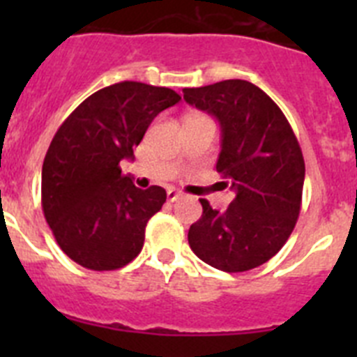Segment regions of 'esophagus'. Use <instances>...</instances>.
Wrapping results in <instances>:
<instances>
[{
  "mask_svg": "<svg viewBox=\"0 0 357 357\" xmlns=\"http://www.w3.org/2000/svg\"><path fill=\"white\" fill-rule=\"evenodd\" d=\"M168 202H175L176 198L181 197V193H178V191H175V189H168Z\"/></svg>",
  "mask_w": 357,
  "mask_h": 357,
  "instance_id": "1",
  "label": "esophagus"
}]
</instances>
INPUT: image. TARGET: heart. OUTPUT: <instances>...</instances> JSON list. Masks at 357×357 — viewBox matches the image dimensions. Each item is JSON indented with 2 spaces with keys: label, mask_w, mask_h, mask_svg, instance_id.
<instances>
[{
  "label": "heart",
  "mask_w": 357,
  "mask_h": 357,
  "mask_svg": "<svg viewBox=\"0 0 357 357\" xmlns=\"http://www.w3.org/2000/svg\"><path fill=\"white\" fill-rule=\"evenodd\" d=\"M198 121H211V119L204 114H198V112H191V114H188L184 118V125H188V123H198Z\"/></svg>",
  "instance_id": "obj_1"
}]
</instances>
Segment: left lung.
<instances>
[{"mask_svg":"<svg viewBox=\"0 0 357 357\" xmlns=\"http://www.w3.org/2000/svg\"><path fill=\"white\" fill-rule=\"evenodd\" d=\"M184 100L220 121L216 172L234 193L227 211L202 198L189 247L204 263L238 273L270 261L291 236L302 206L305 164L282 110L257 85L223 80L189 87Z\"/></svg>","mask_w":357,"mask_h":357,"instance_id":"1","label":"left lung"}]
</instances>
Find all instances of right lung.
<instances>
[{
	"instance_id": "obj_1",
	"label": "right lung",
	"mask_w": 357,
	"mask_h": 357,
	"mask_svg": "<svg viewBox=\"0 0 357 357\" xmlns=\"http://www.w3.org/2000/svg\"><path fill=\"white\" fill-rule=\"evenodd\" d=\"M181 102L168 87L119 82L91 94L53 135L43 164V211L69 259L94 272L127 266L166 202L159 185L135 188L119 162L159 112Z\"/></svg>"
}]
</instances>
